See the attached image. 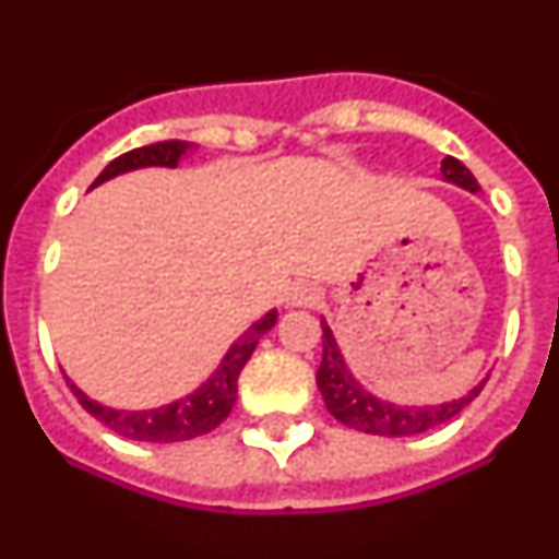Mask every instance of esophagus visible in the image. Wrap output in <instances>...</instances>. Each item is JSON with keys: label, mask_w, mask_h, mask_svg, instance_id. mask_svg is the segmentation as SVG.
<instances>
[{"label": "esophagus", "mask_w": 559, "mask_h": 559, "mask_svg": "<svg viewBox=\"0 0 559 559\" xmlns=\"http://www.w3.org/2000/svg\"><path fill=\"white\" fill-rule=\"evenodd\" d=\"M316 302H319V290L313 285H296L290 290V305H296V308H310Z\"/></svg>", "instance_id": "esophagus-1"}]
</instances>
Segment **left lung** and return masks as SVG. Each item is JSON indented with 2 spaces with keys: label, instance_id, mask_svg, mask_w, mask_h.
<instances>
[{
  "label": "left lung",
  "instance_id": "1",
  "mask_svg": "<svg viewBox=\"0 0 559 559\" xmlns=\"http://www.w3.org/2000/svg\"><path fill=\"white\" fill-rule=\"evenodd\" d=\"M442 176H445V181H453V185L464 187V190L478 192V181L473 179V173L462 162L453 159V156L442 159ZM322 330L324 353L322 367L316 372V383L322 389L328 412L347 428H355V431L374 433V437H414V433L431 431V428L456 417L464 406H471L484 389V383H487V380H481L464 397L453 400V403H442V406H394V403L378 400L360 386L347 369V364H344V358H341L338 344H335L333 333H330L324 322Z\"/></svg>",
  "mask_w": 559,
  "mask_h": 559
}]
</instances>
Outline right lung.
Instances as JSON below:
<instances>
[{
	"instance_id": "add662e5",
	"label": "right lung",
	"mask_w": 559,
	"mask_h": 559,
	"mask_svg": "<svg viewBox=\"0 0 559 559\" xmlns=\"http://www.w3.org/2000/svg\"><path fill=\"white\" fill-rule=\"evenodd\" d=\"M190 151V142L185 140H165L153 142V145L133 147V151L122 153L114 162H108L106 170L95 179V185L120 176L128 170H140V167H176L185 153ZM276 324V310L265 313L260 322L251 324L240 338L235 341L226 353V358L221 360V367L215 369L210 380L199 392L187 394V397L176 400L170 406L151 408V412H117V408H108L88 400L75 383H69L72 394L78 397L83 408H86L92 417H97L103 426L111 428L114 433H120L126 439H136V442H185V439H195L210 433L212 428H218L226 417H229L231 406H235L237 397V378L243 372L246 360L254 353L260 335L269 333Z\"/></svg>"
}]
</instances>
